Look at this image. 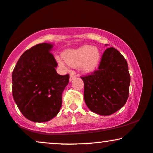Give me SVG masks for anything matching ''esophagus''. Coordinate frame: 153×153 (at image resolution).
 <instances>
[{
  "mask_svg": "<svg viewBox=\"0 0 153 153\" xmlns=\"http://www.w3.org/2000/svg\"><path fill=\"white\" fill-rule=\"evenodd\" d=\"M75 78V73L72 72V73H71V74H70V81H72V80H73Z\"/></svg>",
  "mask_w": 153,
  "mask_h": 153,
  "instance_id": "obj_1",
  "label": "esophagus"
}]
</instances>
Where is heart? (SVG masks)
I'll use <instances>...</instances> for the list:
<instances>
[{"mask_svg":"<svg viewBox=\"0 0 153 153\" xmlns=\"http://www.w3.org/2000/svg\"><path fill=\"white\" fill-rule=\"evenodd\" d=\"M63 59L57 58L59 65L65 67L80 66L81 71L85 73L94 71L99 64L101 54L96 47L90 45H84L75 50H68L63 53Z\"/></svg>","mask_w":153,"mask_h":153,"instance_id":"1","label":"heart"}]
</instances>
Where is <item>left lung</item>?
Listing matches in <instances>:
<instances>
[{
	"mask_svg": "<svg viewBox=\"0 0 153 153\" xmlns=\"http://www.w3.org/2000/svg\"><path fill=\"white\" fill-rule=\"evenodd\" d=\"M80 78L84 82V100L91 111L111 115L127 102L130 84L127 62L114 47L104 51L97 71Z\"/></svg>",
	"mask_w": 153,
	"mask_h": 153,
	"instance_id": "1",
	"label": "left lung"
}]
</instances>
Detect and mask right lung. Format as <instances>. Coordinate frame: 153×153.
Masks as SVG:
<instances>
[{
    "label": "right lung",
    "instance_id": "right-lung-1",
    "mask_svg": "<svg viewBox=\"0 0 153 153\" xmlns=\"http://www.w3.org/2000/svg\"><path fill=\"white\" fill-rule=\"evenodd\" d=\"M53 45L38 44L21 56L12 73V94L22 114L34 122L53 119L62 106L69 75L57 74Z\"/></svg>",
    "mask_w": 153,
    "mask_h": 153
}]
</instances>
